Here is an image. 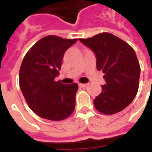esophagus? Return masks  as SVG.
Instances as JSON below:
<instances>
[{
  "label": "esophagus",
  "instance_id": "1",
  "mask_svg": "<svg viewBox=\"0 0 152 152\" xmlns=\"http://www.w3.org/2000/svg\"><path fill=\"white\" fill-rule=\"evenodd\" d=\"M87 84H79V86L81 87V88H85V87H87Z\"/></svg>",
  "mask_w": 152,
  "mask_h": 152
}]
</instances>
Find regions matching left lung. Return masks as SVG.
<instances>
[{
  "instance_id": "1",
  "label": "left lung",
  "mask_w": 152,
  "mask_h": 152,
  "mask_svg": "<svg viewBox=\"0 0 152 152\" xmlns=\"http://www.w3.org/2000/svg\"><path fill=\"white\" fill-rule=\"evenodd\" d=\"M96 56L98 71L105 75L106 85L94 99L100 113H117L127 107L137 94L140 67L134 49L110 33H101L92 38L79 39Z\"/></svg>"
}]
</instances>
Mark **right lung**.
<instances>
[{"label":"right lung","instance_id":"add662e5","mask_svg":"<svg viewBox=\"0 0 152 152\" xmlns=\"http://www.w3.org/2000/svg\"><path fill=\"white\" fill-rule=\"evenodd\" d=\"M77 40L47 35L33 45L22 61L21 91L29 108L43 118L61 121L74 111L78 84L64 85L55 78L65 51Z\"/></svg>","mask_w":152,"mask_h":152}]
</instances>
